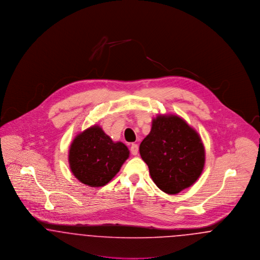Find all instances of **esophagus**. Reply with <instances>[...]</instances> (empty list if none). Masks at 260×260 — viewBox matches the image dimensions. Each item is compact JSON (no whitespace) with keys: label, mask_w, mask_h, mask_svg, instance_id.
<instances>
[{"label":"esophagus","mask_w":260,"mask_h":260,"mask_svg":"<svg viewBox=\"0 0 260 260\" xmlns=\"http://www.w3.org/2000/svg\"><path fill=\"white\" fill-rule=\"evenodd\" d=\"M131 152L134 156H136L138 154V145L137 144H132L131 146Z\"/></svg>","instance_id":"esophagus-1"}]
</instances>
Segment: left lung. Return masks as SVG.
Returning a JSON list of instances; mask_svg holds the SVG:
<instances>
[{
    "mask_svg": "<svg viewBox=\"0 0 260 260\" xmlns=\"http://www.w3.org/2000/svg\"><path fill=\"white\" fill-rule=\"evenodd\" d=\"M142 160L161 191L174 195L193 185L204 170L205 148L198 133L175 115H159L139 146Z\"/></svg>",
    "mask_w": 260,
    "mask_h": 260,
    "instance_id": "1",
    "label": "left lung"
}]
</instances>
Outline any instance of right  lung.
I'll return each instance as SVG.
<instances>
[{
  "label": "right lung",
  "mask_w": 260,
  "mask_h": 260,
  "mask_svg": "<svg viewBox=\"0 0 260 260\" xmlns=\"http://www.w3.org/2000/svg\"><path fill=\"white\" fill-rule=\"evenodd\" d=\"M128 156L124 143L114 142L100 126L93 125L75 137L68 161L78 180L90 187H101L119 173Z\"/></svg>",
  "instance_id": "1"
}]
</instances>
